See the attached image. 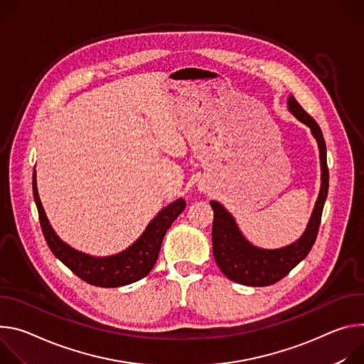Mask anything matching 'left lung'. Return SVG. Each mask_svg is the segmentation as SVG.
<instances>
[{
    "label": "left lung",
    "instance_id": "1",
    "mask_svg": "<svg viewBox=\"0 0 364 364\" xmlns=\"http://www.w3.org/2000/svg\"><path fill=\"white\" fill-rule=\"evenodd\" d=\"M289 111L311 129L319 147L321 189L306 230L295 243L264 250L253 246L238 230L232 215L217 200H211L214 211L213 221V253L221 272L232 282L247 287H269L284 279L311 252L319 230L322 208L328 195V166L326 140L316 121L298 104L294 97L288 100Z\"/></svg>",
    "mask_w": 364,
    "mask_h": 364
}]
</instances>
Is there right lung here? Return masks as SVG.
Listing matches in <instances>:
<instances>
[{
	"label": "right lung",
	"mask_w": 364,
	"mask_h": 364,
	"mask_svg": "<svg viewBox=\"0 0 364 364\" xmlns=\"http://www.w3.org/2000/svg\"><path fill=\"white\" fill-rule=\"evenodd\" d=\"M33 196L38 211L40 225H42L43 235L52 253L77 277L85 280L90 285L101 288L130 285L133 282L147 276L157 260L161 241H164L166 231L186 207L185 199H176L175 203L161 210L149 223L144 232L129 249L114 256L94 257L72 249L58 237L49 224L42 203H40L36 183V171L33 172Z\"/></svg>",
	"instance_id": "right-lung-1"
}]
</instances>
